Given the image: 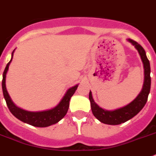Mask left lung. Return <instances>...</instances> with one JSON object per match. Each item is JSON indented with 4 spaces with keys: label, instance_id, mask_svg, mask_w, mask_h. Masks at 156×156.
I'll return each mask as SVG.
<instances>
[{
    "label": "left lung",
    "instance_id": "left-lung-1",
    "mask_svg": "<svg viewBox=\"0 0 156 156\" xmlns=\"http://www.w3.org/2000/svg\"><path fill=\"white\" fill-rule=\"evenodd\" d=\"M128 41L133 44L136 48L138 50L140 57L142 59L144 68V82L143 86L142 91L138 95L135 100L127 106L121 108L116 109L115 111H105L97 105L94 102L92 99V92H89V100L91 102V108L94 116L96 119H99L100 122H102L106 124L110 125H117L122 123L129 120L137 115L140 112L141 109L144 107L146 104L147 100L148 98L149 92L151 89V68L150 62L146 56V52L144 48L138 44L136 41L132 39H128Z\"/></svg>",
    "mask_w": 156,
    "mask_h": 156
}]
</instances>
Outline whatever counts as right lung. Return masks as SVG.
<instances>
[{
	"mask_svg": "<svg viewBox=\"0 0 156 156\" xmlns=\"http://www.w3.org/2000/svg\"><path fill=\"white\" fill-rule=\"evenodd\" d=\"M13 52L12 53V58L13 56ZM12 61V59L8 63L5 67V69L3 73V80H2V91H3V95L5 97V100L6 101L7 106L11 112V113L15 117H16L18 119H20L22 122L27 123L30 125L35 126V127H48L50 125H52L54 123H56L62 119L64 115H66L67 112L69 110V101H70L71 97L75 93L76 90L77 89L78 85H76L74 87L69 88L67 91L66 94L64 95L60 104L57 106L55 107L54 108L51 110L44 111V112H28L24 111L21 108H19L15 104L12 103L11 98L8 94L7 90L5 87V77L6 73L9 69L10 63Z\"/></svg>",
	"mask_w": 156,
	"mask_h": 156,
	"instance_id": "right-lung-1",
	"label": "right lung"
}]
</instances>
